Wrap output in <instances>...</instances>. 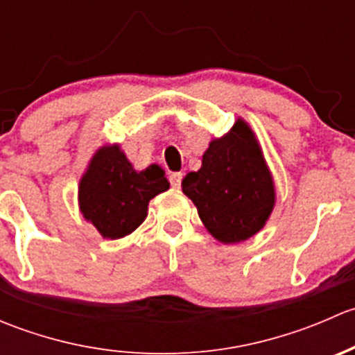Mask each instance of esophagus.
<instances>
[{
  "label": "esophagus",
  "instance_id": "esophagus-1",
  "mask_svg": "<svg viewBox=\"0 0 355 355\" xmlns=\"http://www.w3.org/2000/svg\"><path fill=\"white\" fill-rule=\"evenodd\" d=\"M182 177H184V175H182V171H177V173H171V175H170V184H171V187H173V189L180 187Z\"/></svg>",
  "mask_w": 355,
  "mask_h": 355
}]
</instances>
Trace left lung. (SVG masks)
Masks as SVG:
<instances>
[{
  "mask_svg": "<svg viewBox=\"0 0 355 355\" xmlns=\"http://www.w3.org/2000/svg\"><path fill=\"white\" fill-rule=\"evenodd\" d=\"M206 230L221 244H239L263 230L277 191L256 134L239 118L204 151L202 164L182 180Z\"/></svg>",
  "mask_w": 355,
  "mask_h": 355,
  "instance_id": "obj_1",
  "label": "left lung"
}]
</instances>
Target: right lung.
Masks as SVG:
<instances>
[{"mask_svg":"<svg viewBox=\"0 0 355 355\" xmlns=\"http://www.w3.org/2000/svg\"><path fill=\"white\" fill-rule=\"evenodd\" d=\"M168 189L159 164L137 171L120 144H105L78 182V209L101 237L114 241L130 235L148 216L149 200Z\"/></svg>","mask_w":355,"mask_h":355,"instance_id":"1","label":"right lung"}]
</instances>
